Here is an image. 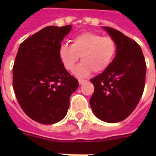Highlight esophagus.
I'll list each match as a JSON object with an SVG mask.
<instances>
[{"label": "esophagus", "mask_w": 156, "mask_h": 156, "mask_svg": "<svg viewBox=\"0 0 156 156\" xmlns=\"http://www.w3.org/2000/svg\"><path fill=\"white\" fill-rule=\"evenodd\" d=\"M85 82H87V81H86V80H81V79H79V80H78V83H79L80 85L83 84V83H85Z\"/></svg>", "instance_id": "obj_1"}]
</instances>
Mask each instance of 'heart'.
Instances as JSON below:
<instances>
[{
    "label": "heart",
    "instance_id": "b5f03b06",
    "mask_svg": "<svg viewBox=\"0 0 156 156\" xmlns=\"http://www.w3.org/2000/svg\"><path fill=\"white\" fill-rule=\"evenodd\" d=\"M116 51V42L112 38L86 32L73 38L72 44H61L58 55L67 70H72L81 57L83 61L76 67L73 73L78 78H85L92 70L95 73L105 70L111 64Z\"/></svg>",
    "mask_w": 156,
    "mask_h": 156
}]
</instances>
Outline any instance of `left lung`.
I'll return each instance as SVG.
<instances>
[{"label":"left lung","instance_id":"obj_1","mask_svg":"<svg viewBox=\"0 0 156 156\" xmlns=\"http://www.w3.org/2000/svg\"><path fill=\"white\" fill-rule=\"evenodd\" d=\"M116 44L109 66L90 79L95 90L90 105L96 117L108 123L125 120L138 105L145 87V59L140 46L123 33L103 27Z\"/></svg>","mask_w":156,"mask_h":156}]
</instances>
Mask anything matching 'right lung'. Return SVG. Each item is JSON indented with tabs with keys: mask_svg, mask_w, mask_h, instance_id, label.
I'll return each instance as SVG.
<instances>
[{
	"mask_svg": "<svg viewBox=\"0 0 156 156\" xmlns=\"http://www.w3.org/2000/svg\"><path fill=\"white\" fill-rule=\"evenodd\" d=\"M72 26H50L24 40L19 46L13 68L16 98L30 118L52 125L66 116L69 98L78 82L59 58L61 43Z\"/></svg>",
	"mask_w": 156,
	"mask_h": 156,
	"instance_id": "1",
	"label": "right lung"
}]
</instances>
